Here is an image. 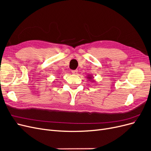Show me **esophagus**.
Masks as SVG:
<instances>
[{"label": "esophagus", "mask_w": 151, "mask_h": 151, "mask_svg": "<svg viewBox=\"0 0 151 151\" xmlns=\"http://www.w3.org/2000/svg\"><path fill=\"white\" fill-rule=\"evenodd\" d=\"M77 70H72V73L73 74H74V75H76L77 74Z\"/></svg>", "instance_id": "esophagus-1"}]
</instances>
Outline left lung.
Instances as JSON below:
<instances>
[{
	"mask_svg": "<svg viewBox=\"0 0 151 151\" xmlns=\"http://www.w3.org/2000/svg\"><path fill=\"white\" fill-rule=\"evenodd\" d=\"M87 79H88L89 81H91V82H94L95 81L94 80H93V76H91V75H88V76H87Z\"/></svg>",
	"mask_w": 151,
	"mask_h": 151,
	"instance_id": "left-lung-1",
	"label": "left lung"
}]
</instances>
